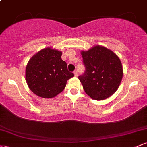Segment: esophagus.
Here are the masks:
<instances>
[{"label": "esophagus", "mask_w": 147, "mask_h": 147, "mask_svg": "<svg viewBox=\"0 0 147 147\" xmlns=\"http://www.w3.org/2000/svg\"><path fill=\"white\" fill-rule=\"evenodd\" d=\"M73 72H74V74H75V77H77V76H78V73H77V70H75Z\"/></svg>", "instance_id": "1"}]
</instances>
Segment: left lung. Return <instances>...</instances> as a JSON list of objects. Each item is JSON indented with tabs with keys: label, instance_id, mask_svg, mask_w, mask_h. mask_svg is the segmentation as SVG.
Listing matches in <instances>:
<instances>
[{
	"label": "left lung",
	"instance_id": "8db88e82",
	"mask_svg": "<svg viewBox=\"0 0 147 147\" xmlns=\"http://www.w3.org/2000/svg\"><path fill=\"white\" fill-rule=\"evenodd\" d=\"M82 55L86 70L78 78L86 93L95 100H103L115 93L123 76L119 57L100 45L82 51Z\"/></svg>",
	"mask_w": 147,
	"mask_h": 147
}]
</instances>
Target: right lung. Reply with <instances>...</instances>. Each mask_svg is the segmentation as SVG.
<instances>
[{
    "mask_svg": "<svg viewBox=\"0 0 147 147\" xmlns=\"http://www.w3.org/2000/svg\"><path fill=\"white\" fill-rule=\"evenodd\" d=\"M61 52L48 48L30 59L25 78L30 89L36 95L48 99L55 97L63 90L67 81L74 77L61 59Z\"/></svg>",
    "mask_w": 147,
    "mask_h": 147,
    "instance_id": "add662e5",
    "label": "right lung"
}]
</instances>
